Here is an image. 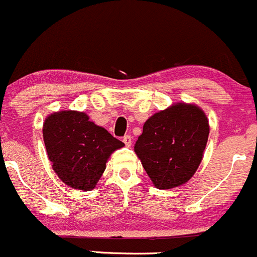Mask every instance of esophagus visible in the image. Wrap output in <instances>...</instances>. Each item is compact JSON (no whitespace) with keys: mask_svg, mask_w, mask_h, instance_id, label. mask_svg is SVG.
I'll list each match as a JSON object with an SVG mask.
<instances>
[{"mask_svg":"<svg viewBox=\"0 0 257 257\" xmlns=\"http://www.w3.org/2000/svg\"><path fill=\"white\" fill-rule=\"evenodd\" d=\"M123 143L125 144L126 148H131V146H132V137H131V135H125V137H123Z\"/></svg>","mask_w":257,"mask_h":257,"instance_id":"obj_1","label":"esophagus"}]
</instances>
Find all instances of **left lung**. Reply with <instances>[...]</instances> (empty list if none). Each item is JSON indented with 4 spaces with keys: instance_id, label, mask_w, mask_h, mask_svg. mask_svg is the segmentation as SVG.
I'll return each mask as SVG.
<instances>
[{
    "instance_id": "obj_1",
    "label": "left lung",
    "mask_w": 257,
    "mask_h": 257,
    "mask_svg": "<svg viewBox=\"0 0 257 257\" xmlns=\"http://www.w3.org/2000/svg\"><path fill=\"white\" fill-rule=\"evenodd\" d=\"M208 133L206 114L199 107L177 103L146 120L134 150L155 187L176 188L196 172Z\"/></svg>"
}]
</instances>
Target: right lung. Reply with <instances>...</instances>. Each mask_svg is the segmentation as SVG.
<instances>
[{
	"instance_id": "right-lung-1",
	"label": "right lung",
	"mask_w": 257,
	"mask_h": 257,
	"mask_svg": "<svg viewBox=\"0 0 257 257\" xmlns=\"http://www.w3.org/2000/svg\"><path fill=\"white\" fill-rule=\"evenodd\" d=\"M47 155L62 182L79 190H91L106 168L111 154L124 144L87 114L62 111L46 118L42 128Z\"/></svg>"
}]
</instances>
